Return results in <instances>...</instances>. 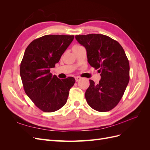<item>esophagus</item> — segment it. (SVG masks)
<instances>
[{
	"mask_svg": "<svg viewBox=\"0 0 150 150\" xmlns=\"http://www.w3.org/2000/svg\"><path fill=\"white\" fill-rule=\"evenodd\" d=\"M81 79V78H80V77H79V76H77L75 78V80H76V82H78V81H79Z\"/></svg>",
	"mask_w": 150,
	"mask_h": 150,
	"instance_id": "1",
	"label": "esophagus"
}]
</instances>
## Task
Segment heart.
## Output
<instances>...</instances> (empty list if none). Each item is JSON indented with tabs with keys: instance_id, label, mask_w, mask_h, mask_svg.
Wrapping results in <instances>:
<instances>
[{
	"instance_id": "heart-1",
	"label": "heart",
	"mask_w": 150,
	"mask_h": 150,
	"mask_svg": "<svg viewBox=\"0 0 150 150\" xmlns=\"http://www.w3.org/2000/svg\"><path fill=\"white\" fill-rule=\"evenodd\" d=\"M76 46H74V47H76Z\"/></svg>"
}]
</instances>
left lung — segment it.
<instances>
[{
	"label": "left lung",
	"instance_id": "left-lung-1",
	"mask_svg": "<svg viewBox=\"0 0 150 150\" xmlns=\"http://www.w3.org/2000/svg\"><path fill=\"white\" fill-rule=\"evenodd\" d=\"M75 38L85 47L90 66L101 73L98 84L89 80L86 101L94 110L110 111L121 100L129 81V64L124 49L116 40L105 35H78Z\"/></svg>",
	"mask_w": 150,
	"mask_h": 150
}]
</instances>
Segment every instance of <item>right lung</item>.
<instances>
[{
	"mask_svg": "<svg viewBox=\"0 0 150 150\" xmlns=\"http://www.w3.org/2000/svg\"><path fill=\"white\" fill-rule=\"evenodd\" d=\"M74 35H46L32 41L20 66L24 91L35 105L44 112L59 110L66 103L75 79H59L50 72L74 39Z\"/></svg>",
	"mask_w": 150,
	"mask_h": 150,
	"instance_id": "add662e5",
	"label": "right lung"
}]
</instances>
